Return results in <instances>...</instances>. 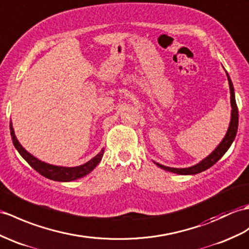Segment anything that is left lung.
<instances>
[{
  "instance_id": "8db88e82",
  "label": "left lung",
  "mask_w": 249,
  "mask_h": 249,
  "mask_svg": "<svg viewBox=\"0 0 249 249\" xmlns=\"http://www.w3.org/2000/svg\"><path fill=\"white\" fill-rule=\"evenodd\" d=\"M226 74H227V78L229 82L230 102H231V108H232V110H231V120H230L229 128L227 130L226 136H225V138L223 139V141L218 144V146L209 156H208V157H206L204 160H201L200 162L197 164H195L191 167H186V169H176V167L165 166V165L155 162L159 167H161V169L172 172V173H176V174H179V175H195V174H198V173H201V172L208 170L213 164H215L217 161L223 157L224 154L228 151V148L230 147L231 144H232L234 138L236 136V131H238L239 110H238V106H236V103H235L234 89H233L232 82H231L227 71H226Z\"/></svg>"
}]
</instances>
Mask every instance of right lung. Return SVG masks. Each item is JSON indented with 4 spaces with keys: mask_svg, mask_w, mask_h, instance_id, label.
I'll return each mask as SVG.
<instances>
[{
    "mask_svg": "<svg viewBox=\"0 0 249 249\" xmlns=\"http://www.w3.org/2000/svg\"><path fill=\"white\" fill-rule=\"evenodd\" d=\"M10 135L17 151H18L22 157L25 159L26 162L30 164L35 171H37L39 174H41L42 176L51 179V180L72 181V180H75V179L82 178L87 174H89L91 171H93L94 167L100 163V161L102 160V157L104 155V148H103L102 151L95 156V157L89 160L88 162H86L85 164H82L79 166L66 167V166L52 165V164L43 162V161H40L36 157H34V156L31 155L27 151H25V148L21 145L18 140H17L11 122H10Z\"/></svg>",
    "mask_w": 249,
    "mask_h": 249,
    "instance_id": "obj_1",
    "label": "right lung"
}]
</instances>
